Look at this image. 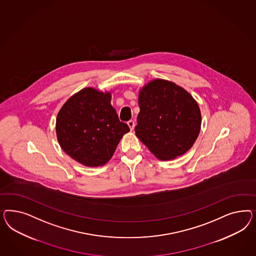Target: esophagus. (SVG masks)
<instances>
[{
	"instance_id": "esophagus-1",
	"label": "esophagus",
	"mask_w": 256,
	"mask_h": 256,
	"mask_svg": "<svg viewBox=\"0 0 256 256\" xmlns=\"http://www.w3.org/2000/svg\"><path fill=\"white\" fill-rule=\"evenodd\" d=\"M128 126H130V130H133V128H134V126H135V122H134L133 120H130V121L128 122Z\"/></svg>"
}]
</instances>
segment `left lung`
Listing matches in <instances>:
<instances>
[{"label": "left lung", "mask_w": 256, "mask_h": 256, "mask_svg": "<svg viewBox=\"0 0 256 256\" xmlns=\"http://www.w3.org/2000/svg\"><path fill=\"white\" fill-rule=\"evenodd\" d=\"M135 133L162 160L185 154L201 128L197 102L182 87L164 80H152L139 94Z\"/></svg>", "instance_id": "left-lung-1"}]
</instances>
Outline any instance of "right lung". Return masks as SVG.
Wrapping results in <instances>:
<instances>
[{
	"label": "right lung",
	"mask_w": 256,
	"mask_h": 256,
	"mask_svg": "<svg viewBox=\"0 0 256 256\" xmlns=\"http://www.w3.org/2000/svg\"><path fill=\"white\" fill-rule=\"evenodd\" d=\"M130 126L119 120L110 93L86 88L72 96L56 118L62 150L88 167L102 166L114 155Z\"/></svg>",
	"instance_id": "add662e5"
}]
</instances>
